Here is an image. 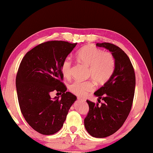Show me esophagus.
<instances>
[{
	"instance_id": "obj_1",
	"label": "esophagus",
	"mask_w": 153,
	"mask_h": 153,
	"mask_svg": "<svg viewBox=\"0 0 153 153\" xmlns=\"http://www.w3.org/2000/svg\"><path fill=\"white\" fill-rule=\"evenodd\" d=\"M77 100H82V101H85V99H82V98H81V97H77Z\"/></svg>"
}]
</instances>
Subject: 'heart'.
<instances>
[{
	"instance_id": "obj_1",
	"label": "heart",
	"mask_w": 153,
	"mask_h": 153,
	"mask_svg": "<svg viewBox=\"0 0 153 153\" xmlns=\"http://www.w3.org/2000/svg\"><path fill=\"white\" fill-rule=\"evenodd\" d=\"M76 58L81 63L88 66L89 75L95 82L103 84L111 77L115 69V60L112 55L93 45L84 46L77 52ZM71 62L70 58H64L61 64V72L65 78L71 76ZM95 89L91 81L74 82L69 87L70 91L79 97H85Z\"/></svg>"
}]
</instances>
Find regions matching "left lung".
<instances>
[{
	"label": "left lung",
	"instance_id": "obj_1",
	"mask_svg": "<svg viewBox=\"0 0 153 153\" xmlns=\"http://www.w3.org/2000/svg\"><path fill=\"white\" fill-rule=\"evenodd\" d=\"M96 45L111 53L115 69L109 80L94 93L98 102L104 100L101 105L87 100L89 110L84 125L93 137L103 138L118 131L128 118L134 100L135 76L130 60L121 48L109 43Z\"/></svg>",
	"mask_w": 153,
	"mask_h": 153
}]
</instances>
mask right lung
Wrapping results in <instances>:
<instances>
[{"label": "right lung", "mask_w": 153, "mask_h": 153, "mask_svg": "<svg viewBox=\"0 0 153 153\" xmlns=\"http://www.w3.org/2000/svg\"><path fill=\"white\" fill-rule=\"evenodd\" d=\"M77 43L62 41H47L26 53L16 79L19 108L32 128L43 135H53L63 126L71 106L77 97L61 80V64ZM62 93L51 98L50 94Z\"/></svg>", "instance_id": "obj_1"}]
</instances>
